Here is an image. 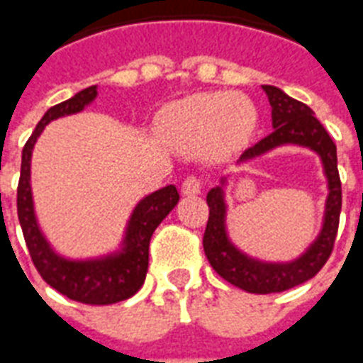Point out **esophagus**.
Masks as SVG:
<instances>
[{
	"label": "esophagus",
	"instance_id": "1",
	"mask_svg": "<svg viewBox=\"0 0 363 363\" xmlns=\"http://www.w3.org/2000/svg\"><path fill=\"white\" fill-rule=\"evenodd\" d=\"M202 191V184L201 179L196 178V176H187L184 179V184H182V195L185 196H195L199 195Z\"/></svg>",
	"mask_w": 363,
	"mask_h": 363
}]
</instances>
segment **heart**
<instances>
[{
	"label": "heart",
	"mask_w": 363,
	"mask_h": 363,
	"mask_svg": "<svg viewBox=\"0 0 363 363\" xmlns=\"http://www.w3.org/2000/svg\"><path fill=\"white\" fill-rule=\"evenodd\" d=\"M255 113L242 96L227 92H202L168 108L162 132L184 153L223 155L237 150L254 128Z\"/></svg>",
	"instance_id": "heart-1"
}]
</instances>
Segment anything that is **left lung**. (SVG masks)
I'll list each match as a JSON object with an SVG mask.
<instances>
[{"instance_id": "1", "label": "left lung", "mask_w": 363, "mask_h": 363, "mask_svg": "<svg viewBox=\"0 0 363 363\" xmlns=\"http://www.w3.org/2000/svg\"><path fill=\"white\" fill-rule=\"evenodd\" d=\"M269 104L272 108V128L274 130L250 147L240 155L238 162L250 161L267 151L274 150L284 143H296L316 151L324 162V172L328 176L330 195L325 201L324 225L318 238L311 244V248L289 263H263L252 259L231 244L225 231V199L223 189L213 187L208 191L206 202L210 208L206 231L202 238L204 254L210 265L221 278L233 286L248 291V294H277L296 288L307 282L330 259L335 244L339 216H341L342 193L341 178L337 170V147L322 123L314 117V111L307 104L294 100L278 86L263 85ZM225 182V179H223Z\"/></svg>"}]
</instances>
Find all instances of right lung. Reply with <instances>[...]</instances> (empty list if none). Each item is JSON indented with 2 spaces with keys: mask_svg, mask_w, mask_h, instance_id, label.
<instances>
[{
  "mask_svg": "<svg viewBox=\"0 0 363 363\" xmlns=\"http://www.w3.org/2000/svg\"><path fill=\"white\" fill-rule=\"evenodd\" d=\"M96 94V85L89 86L66 102L56 104L47 109L43 119L39 121L22 150L21 179L16 189V212H18L22 235L30 250V257L41 278L50 288L60 291L67 299L85 305H113L125 301L142 288L150 265V240L153 231L178 204L179 193L174 185H167L138 202L128 221L125 242L119 254L89 261H69L55 254V250L45 240L33 212L32 185H30L32 150L45 125L64 115L77 113L89 106Z\"/></svg>",
  "mask_w": 363,
  "mask_h": 363,
  "instance_id": "obj_1",
  "label": "right lung"
}]
</instances>
